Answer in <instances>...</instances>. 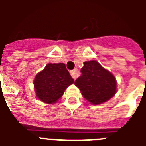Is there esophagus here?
I'll return each instance as SVG.
<instances>
[{"label": "esophagus", "mask_w": 146, "mask_h": 146, "mask_svg": "<svg viewBox=\"0 0 146 146\" xmlns=\"http://www.w3.org/2000/svg\"><path fill=\"white\" fill-rule=\"evenodd\" d=\"M70 74H71V76H72V77H73L74 80L76 79L78 75H79V74H78V71H77L76 69H75V70H71V71H70Z\"/></svg>", "instance_id": "esophagus-1"}]
</instances>
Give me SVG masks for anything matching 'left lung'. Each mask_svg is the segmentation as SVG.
<instances>
[{
	"label": "left lung",
	"instance_id": "left-lung-1",
	"mask_svg": "<svg viewBox=\"0 0 146 146\" xmlns=\"http://www.w3.org/2000/svg\"><path fill=\"white\" fill-rule=\"evenodd\" d=\"M80 72L81 76L76 80L75 85L91 104H102L117 92L116 77L97 61L84 62Z\"/></svg>",
	"mask_w": 146,
	"mask_h": 146
}]
</instances>
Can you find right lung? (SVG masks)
<instances>
[{
    "label": "right lung",
    "mask_w": 146,
    "mask_h": 146,
    "mask_svg": "<svg viewBox=\"0 0 146 146\" xmlns=\"http://www.w3.org/2000/svg\"><path fill=\"white\" fill-rule=\"evenodd\" d=\"M74 83L64 63H48L33 80L36 98L46 104L56 103Z\"/></svg>",
    "instance_id": "obj_1"
}]
</instances>
